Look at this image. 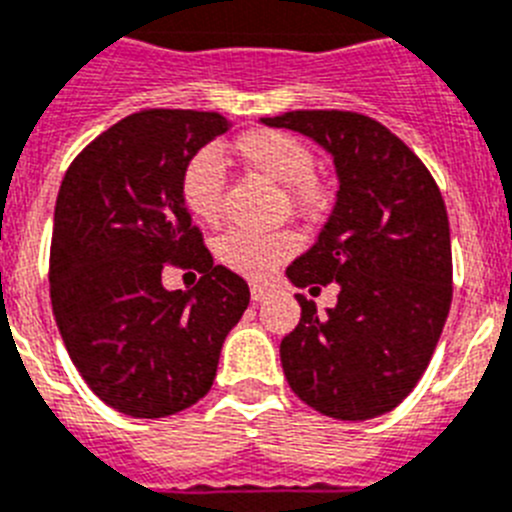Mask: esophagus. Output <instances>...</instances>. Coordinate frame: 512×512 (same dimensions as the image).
<instances>
[{
  "mask_svg": "<svg viewBox=\"0 0 512 512\" xmlns=\"http://www.w3.org/2000/svg\"><path fill=\"white\" fill-rule=\"evenodd\" d=\"M250 296H252V301H265L270 296V288L262 286V283H252Z\"/></svg>",
  "mask_w": 512,
  "mask_h": 512,
  "instance_id": "1",
  "label": "esophagus"
}]
</instances>
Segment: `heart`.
<instances>
[{
  "label": "heart",
  "mask_w": 512,
  "mask_h": 512,
  "mask_svg": "<svg viewBox=\"0 0 512 512\" xmlns=\"http://www.w3.org/2000/svg\"><path fill=\"white\" fill-rule=\"evenodd\" d=\"M231 154L257 175L286 190L288 206L314 219L330 206V188L314 172V151L281 128H252L231 144ZM224 198V172L211 154H198L182 172V203L195 221L216 224ZM299 250L291 231L229 229L216 239V257L226 268L247 278H265L275 265Z\"/></svg>",
  "instance_id": "obj_1"
}]
</instances>
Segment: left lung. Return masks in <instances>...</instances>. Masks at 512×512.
<instances>
[{
  "label": "left lung",
  "instance_id": "obj_1",
  "mask_svg": "<svg viewBox=\"0 0 512 512\" xmlns=\"http://www.w3.org/2000/svg\"><path fill=\"white\" fill-rule=\"evenodd\" d=\"M317 141L335 159L337 203L311 250L288 265L293 286L335 281L337 304L281 342L293 394L335 420H371L402 402L428 368L453 296L443 195L415 151L368 115L293 110L260 118Z\"/></svg>",
  "mask_w": 512,
  "mask_h": 512
}]
</instances>
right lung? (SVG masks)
<instances>
[{
    "label": "right lung",
    "mask_w": 512,
    "mask_h": 512,
    "mask_svg": "<svg viewBox=\"0 0 512 512\" xmlns=\"http://www.w3.org/2000/svg\"><path fill=\"white\" fill-rule=\"evenodd\" d=\"M229 131L221 113L151 108L84 146L61 182L51 239V306L71 363L113 410L167 417L203 399L250 288L213 265L182 203V172ZM167 264L202 273L167 292Z\"/></svg>",
    "instance_id": "1"
}]
</instances>
